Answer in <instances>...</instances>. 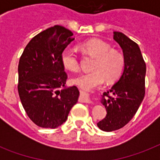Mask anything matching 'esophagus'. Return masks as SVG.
<instances>
[{
    "label": "esophagus",
    "mask_w": 160,
    "mask_h": 160,
    "mask_svg": "<svg viewBox=\"0 0 160 160\" xmlns=\"http://www.w3.org/2000/svg\"><path fill=\"white\" fill-rule=\"evenodd\" d=\"M80 101L85 103H90L91 102V98H90V95L86 92L84 91H80Z\"/></svg>",
    "instance_id": "1"
}]
</instances>
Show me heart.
Masks as SVG:
<instances>
[{"instance_id": "obj_1", "label": "heart", "mask_w": 160, "mask_h": 160, "mask_svg": "<svg viewBox=\"0 0 160 160\" xmlns=\"http://www.w3.org/2000/svg\"><path fill=\"white\" fill-rule=\"evenodd\" d=\"M80 49L85 53L95 58L90 73L78 75L73 82L83 90H90L99 87L106 80L114 82L121 75L124 67V56L122 52L114 50L109 44L98 39H93L80 44ZM61 61L65 69L76 72L80 69L77 55L70 50H64Z\"/></svg>"}]
</instances>
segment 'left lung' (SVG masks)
<instances>
[{"label":"left lung","mask_w":160,"mask_h":160,"mask_svg":"<svg viewBox=\"0 0 160 160\" xmlns=\"http://www.w3.org/2000/svg\"><path fill=\"white\" fill-rule=\"evenodd\" d=\"M114 40L121 47L125 62L118 82L103 94L101 103L107 114L97 126L105 132L126 125L136 114L145 94L146 65L139 46L119 31H114Z\"/></svg>","instance_id":"left-lung-1"}]
</instances>
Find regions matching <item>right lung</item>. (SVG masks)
Instances as JSON below:
<instances>
[{
	"label": "right lung",
	"instance_id": "obj_1",
	"mask_svg": "<svg viewBox=\"0 0 160 160\" xmlns=\"http://www.w3.org/2000/svg\"><path fill=\"white\" fill-rule=\"evenodd\" d=\"M74 40L70 30L54 26L34 36L20 58L19 96L37 126H60L77 103L80 92L75 85L65 86L68 76L61 61L62 51Z\"/></svg>",
	"mask_w": 160,
	"mask_h": 160
}]
</instances>
